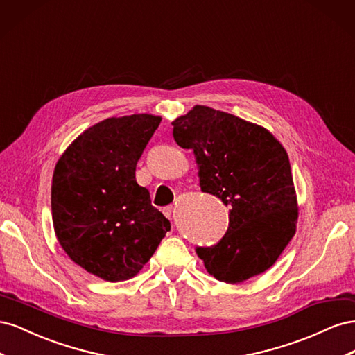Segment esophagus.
<instances>
[{"instance_id":"esophagus-1","label":"esophagus","mask_w":355,"mask_h":355,"mask_svg":"<svg viewBox=\"0 0 355 355\" xmlns=\"http://www.w3.org/2000/svg\"><path fill=\"white\" fill-rule=\"evenodd\" d=\"M173 210H175V207H173V206H167V207H164V209H163V213L166 214L167 218H171V214H173Z\"/></svg>"}]
</instances>
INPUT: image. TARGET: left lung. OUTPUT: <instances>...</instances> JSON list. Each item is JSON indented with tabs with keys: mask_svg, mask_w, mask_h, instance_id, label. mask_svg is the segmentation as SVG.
I'll return each mask as SVG.
<instances>
[{
	"mask_svg": "<svg viewBox=\"0 0 355 355\" xmlns=\"http://www.w3.org/2000/svg\"><path fill=\"white\" fill-rule=\"evenodd\" d=\"M171 124L175 142L194 154L201 191L230 207L220 243L197 249L207 272L237 284L270 270L299 214L284 146L265 127L204 105Z\"/></svg>",
	"mask_w": 355,
	"mask_h": 355,
	"instance_id": "1",
	"label": "left lung"
}]
</instances>
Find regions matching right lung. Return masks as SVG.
Returning <instances> with one entry per match:
<instances>
[{
	"label": "right lung",
	"instance_id": "obj_1",
	"mask_svg": "<svg viewBox=\"0 0 355 355\" xmlns=\"http://www.w3.org/2000/svg\"><path fill=\"white\" fill-rule=\"evenodd\" d=\"M161 116H111L75 137L51 179L56 239L72 262L105 282L130 280L170 222L136 182V164Z\"/></svg>",
	"mask_w": 355,
	"mask_h": 355
}]
</instances>
